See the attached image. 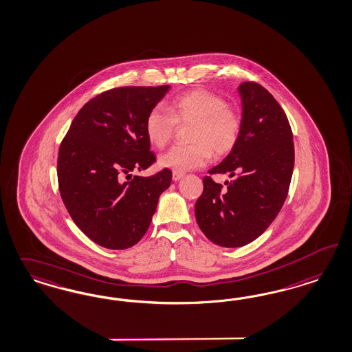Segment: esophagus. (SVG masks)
<instances>
[{
    "instance_id": "esophagus-1",
    "label": "esophagus",
    "mask_w": 352,
    "mask_h": 352,
    "mask_svg": "<svg viewBox=\"0 0 352 352\" xmlns=\"http://www.w3.org/2000/svg\"><path fill=\"white\" fill-rule=\"evenodd\" d=\"M182 173H177V171H174V173H173V181H174V182H178V181H179V179H182Z\"/></svg>"
}]
</instances>
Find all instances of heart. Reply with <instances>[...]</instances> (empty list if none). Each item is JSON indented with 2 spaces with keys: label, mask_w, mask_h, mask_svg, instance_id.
Segmentation results:
<instances>
[{
  "label": "heart",
  "mask_w": 352,
  "mask_h": 352,
  "mask_svg": "<svg viewBox=\"0 0 352 352\" xmlns=\"http://www.w3.org/2000/svg\"><path fill=\"white\" fill-rule=\"evenodd\" d=\"M175 123H194L190 140L194 144L173 146L161 155L162 168L183 173L206 165L214 152L222 156L236 146L242 118L222 97L206 89H194L175 98L168 109L156 107L146 116V135L152 146L164 148L175 130Z\"/></svg>",
  "instance_id": "heart-1"
}]
</instances>
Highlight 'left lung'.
<instances>
[{
  "label": "left lung",
  "instance_id": "left-lung-1",
  "mask_svg": "<svg viewBox=\"0 0 352 352\" xmlns=\"http://www.w3.org/2000/svg\"><path fill=\"white\" fill-rule=\"evenodd\" d=\"M242 131L236 146L209 174H229L223 187L206 177L195 204L200 230L210 242L235 248L255 241L277 217L294 170L290 123L263 85L244 82Z\"/></svg>",
  "mask_w": 352,
  "mask_h": 352
}]
</instances>
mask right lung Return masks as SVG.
I'll return each mask as SVG.
<instances>
[{
  "instance_id": "right-lung-1",
  "label": "right lung",
  "mask_w": 352,
  "mask_h": 352,
  "mask_svg": "<svg viewBox=\"0 0 352 352\" xmlns=\"http://www.w3.org/2000/svg\"><path fill=\"white\" fill-rule=\"evenodd\" d=\"M170 85L121 87L88 101L62 140L57 175L75 225L101 247L130 248L146 234L171 171L133 175L156 157L146 135L148 113ZM126 181H124V177Z\"/></svg>"
}]
</instances>
